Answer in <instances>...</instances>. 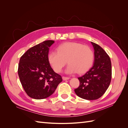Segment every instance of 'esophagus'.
I'll return each instance as SVG.
<instances>
[{"label":"esophagus","instance_id":"obj_1","mask_svg":"<svg viewBox=\"0 0 128 128\" xmlns=\"http://www.w3.org/2000/svg\"><path fill=\"white\" fill-rule=\"evenodd\" d=\"M62 79L63 80H69V77H65V76H63L62 77Z\"/></svg>","mask_w":128,"mask_h":128}]
</instances>
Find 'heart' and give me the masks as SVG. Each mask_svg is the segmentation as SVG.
Returning <instances> with one entry per match:
<instances>
[{"label":"heart","mask_w":128,"mask_h":128,"mask_svg":"<svg viewBox=\"0 0 128 128\" xmlns=\"http://www.w3.org/2000/svg\"><path fill=\"white\" fill-rule=\"evenodd\" d=\"M94 53L90 47L75 42H66L57 48V52L51 51L48 54V61L54 71H62L67 62L66 72L68 74H83L91 67Z\"/></svg>","instance_id":"b5f03b06"}]
</instances>
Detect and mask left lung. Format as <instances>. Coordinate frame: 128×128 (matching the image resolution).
<instances>
[{
  "instance_id": "left-lung-1",
  "label": "left lung",
  "mask_w": 128,
  "mask_h": 128,
  "mask_svg": "<svg viewBox=\"0 0 128 128\" xmlns=\"http://www.w3.org/2000/svg\"><path fill=\"white\" fill-rule=\"evenodd\" d=\"M94 50V60L92 67L79 77L80 86L74 91L79 97L86 100L98 99L105 93L112 79L110 58L99 45L91 42Z\"/></svg>"
}]
</instances>
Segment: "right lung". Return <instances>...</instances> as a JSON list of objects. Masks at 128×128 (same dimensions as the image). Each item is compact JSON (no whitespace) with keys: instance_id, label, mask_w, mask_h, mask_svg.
<instances>
[{"instance_id":"1","label":"right lung","mask_w":128,"mask_h":128,"mask_svg":"<svg viewBox=\"0 0 128 128\" xmlns=\"http://www.w3.org/2000/svg\"><path fill=\"white\" fill-rule=\"evenodd\" d=\"M54 42L51 40L42 42L27 50L20 58L18 75L25 92L31 98L48 97L62 81L48 61L49 48Z\"/></svg>"}]
</instances>
